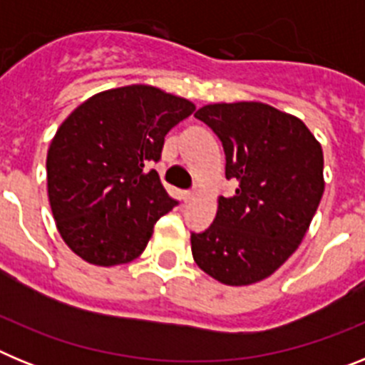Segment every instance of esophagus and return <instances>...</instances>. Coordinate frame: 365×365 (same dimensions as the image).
Here are the masks:
<instances>
[{
	"mask_svg": "<svg viewBox=\"0 0 365 365\" xmlns=\"http://www.w3.org/2000/svg\"><path fill=\"white\" fill-rule=\"evenodd\" d=\"M193 197H195V193H193L192 190H186V192H182V201L185 202H192Z\"/></svg>",
	"mask_w": 365,
	"mask_h": 365,
	"instance_id": "34e87169",
	"label": "esophagus"
}]
</instances>
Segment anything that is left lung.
Returning a JSON list of instances; mask_svg holds the SVG:
<instances>
[{
	"instance_id": "left-lung-1",
	"label": "left lung",
	"mask_w": 365,
	"mask_h": 365,
	"mask_svg": "<svg viewBox=\"0 0 365 365\" xmlns=\"http://www.w3.org/2000/svg\"><path fill=\"white\" fill-rule=\"evenodd\" d=\"M195 118L221 140L225 175L237 180L219 197L205 232H192L199 269L225 285H250L292 256L324 195V153L299 118L261 102L210 104Z\"/></svg>"
}]
</instances>
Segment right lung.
<instances>
[{
  "label": "right lung",
  "mask_w": 365,
  "mask_h": 365,
  "mask_svg": "<svg viewBox=\"0 0 365 365\" xmlns=\"http://www.w3.org/2000/svg\"><path fill=\"white\" fill-rule=\"evenodd\" d=\"M195 111L151 86L91 96L54 135L47 190L67 247L93 265H122L144 252L155 222L179 205L160 185L164 137Z\"/></svg>",
  "instance_id": "add662e5"
}]
</instances>
